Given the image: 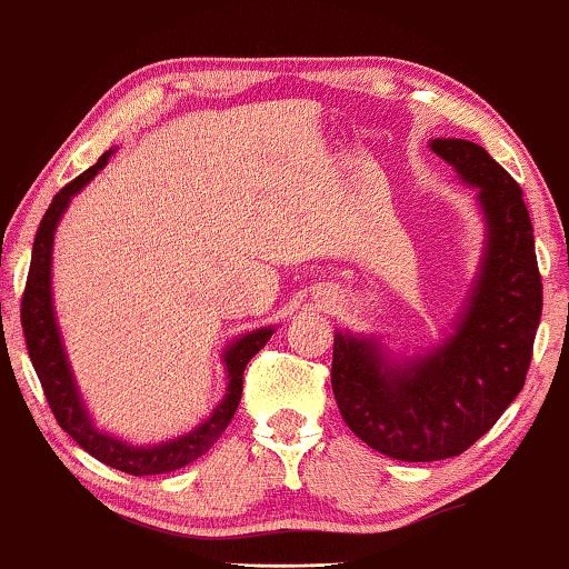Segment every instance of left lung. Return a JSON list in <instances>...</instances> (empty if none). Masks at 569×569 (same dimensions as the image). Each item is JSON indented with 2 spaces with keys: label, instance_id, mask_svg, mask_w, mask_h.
<instances>
[{
  "label": "left lung",
  "instance_id": "obj_1",
  "mask_svg": "<svg viewBox=\"0 0 569 569\" xmlns=\"http://www.w3.org/2000/svg\"><path fill=\"white\" fill-rule=\"evenodd\" d=\"M431 150L478 186L488 219L480 281L457 332L406 368H386L380 347L335 335L332 391L362 442L403 462L462 455L523 388L541 319V276L521 186L468 140Z\"/></svg>",
  "mask_w": 569,
  "mask_h": 569
}]
</instances>
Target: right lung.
I'll use <instances>...</instances> for the list:
<instances>
[{"instance_id":"add662e5","label":"right lung","mask_w":569,"mask_h":569,"mask_svg":"<svg viewBox=\"0 0 569 569\" xmlns=\"http://www.w3.org/2000/svg\"><path fill=\"white\" fill-rule=\"evenodd\" d=\"M109 156H112V150L104 152L81 176H76L71 183H66L56 193L53 201H50L46 214H42L36 242H32V260L28 270V283H24L22 291L20 321L32 368L38 372L42 393L48 398V406L53 411L58 427L68 431L76 439V445H81L91 457H97L99 462L109 465V468L122 470L127 475H163L186 468V465L197 460L230 427L237 406H240L242 372L252 360V355L268 342L273 329L266 327L252 335H244L224 352L227 376H230V388H227L224 401L217 406V411L199 429L189 431L186 437L158 447H130L120 442V439L101 435L99 429H94V423H91L87 411H83L79 391L73 386L61 335H58L56 327L53 303H50V250H53L56 224L66 211L68 201H71L76 191H81V186H87L107 166Z\"/></svg>"}]
</instances>
